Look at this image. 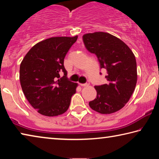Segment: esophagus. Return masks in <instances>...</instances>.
Returning <instances> with one entry per match:
<instances>
[{
	"instance_id": "obj_1",
	"label": "esophagus",
	"mask_w": 159,
	"mask_h": 159,
	"mask_svg": "<svg viewBox=\"0 0 159 159\" xmlns=\"http://www.w3.org/2000/svg\"><path fill=\"white\" fill-rule=\"evenodd\" d=\"M89 82H88V83H80V85H81V86H88V85H89Z\"/></svg>"
}]
</instances>
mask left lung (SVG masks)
I'll use <instances>...</instances> for the list:
<instances>
[{
    "label": "left lung",
    "mask_w": 159,
    "mask_h": 159,
    "mask_svg": "<svg viewBox=\"0 0 159 159\" xmlns=\"http://www.w3.org/2000/svg\"><path fill=\"white\" fill-rule=\"evenodd\" d=\"M84 45L95 54L100 69L107 70V84L95 85L96 98L89 102L90 108L102 114L121 109L135 88L138 74L133 52L121 40L105 32L83 36Z\"/></svg>",
    "instance_id": "8db88e82"
}]
</instances>
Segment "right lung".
<instances>
[{"mask_svg":"<svg viewBox=\"0 0 159 159\" xmlns=\"http://www.w3.org/2000/svg\"><path fill=\"white\" fill-rule=\"evenodd\" d=\"M77 39L78 36L45 39L32 47L21 61V89L39 114L56 116L69 109L78 84L67 79L64 60ZM61 72L64 73L62 77Z\"/></svg>","mask_w":159,"mask_h":159,"instance_id":"add662e5","label":"right lung"}]
</instances>
